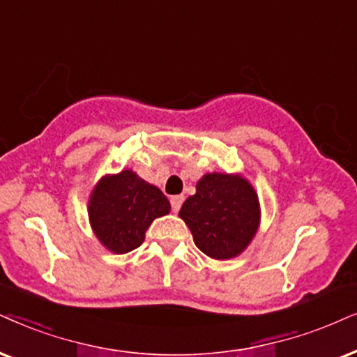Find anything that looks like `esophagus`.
Masks as SVG:
<instances>
[{
    "mask_svg": "<svg viewBox=\"0 0 357 357\" xmlns=\"http://www.w3.org/2000/svg\"><path fill=\"white\" fill-rule=\"evenodd\" d=\"M183 202H184V196H173V197H171V207H173V211L178 212L179 209H181Z\"/></svg>",
    "mask_w": 357,
    "mask_h": 357,
    "instance_id": "obj_1",
    "label": "esophagus"
}]
</instances>
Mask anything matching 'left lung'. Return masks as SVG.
I'll return each instance as SVG.
<instances>
[{
  "instance_id": "8db88e82",
  "label": "left lung",
  "mask_w": 357,
  "mask_h": 357,
  "mask_svg": "<svg viewBox=\"0 0 357 357\" xmlns=\"http://www.w3.org/2000/svg\"><path fill=\"white\" fill-rule=\"evenodd\" d=\"M197 249L212 259H232L249 245L259 227L254 188L241 176L206 174L179 211Z\"/></svg>"
}]
</instances>
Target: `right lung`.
Returning a JSON list of instances; mask_svg holds the SVG:
<instances>
[{
	"instance_id": "obj_1",
	"label": "right lung",
	"mask_w": 357,
	"mask_h": 357,
	"mask_svg": "<svg viewBox=\"0 0 357 357\" xmlns=\"http://www.w3.org/2000/svg\"><path fill=\"white\" fill-rule=\"evenodd\" d=\"M169 209L168 197L160 189L125 169L100 179L90 197L89 218L108 250L126 254L142 245L150 224Z\"/></svg>"
}]
</instances>
